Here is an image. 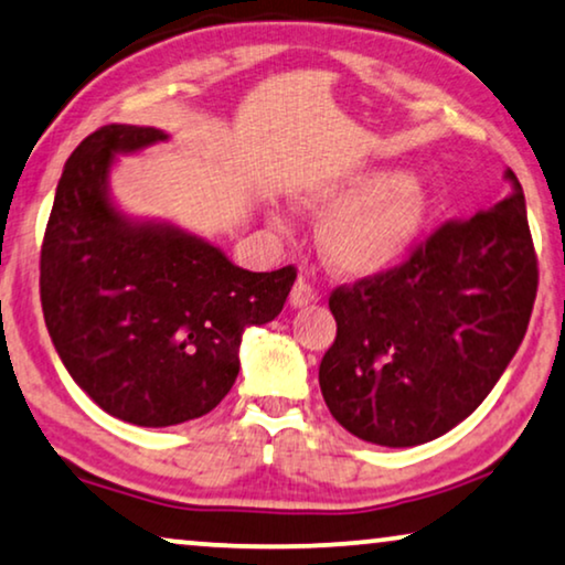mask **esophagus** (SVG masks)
<instances>
[{"label": "esophagus", "mask_w": 565, "mask_h": 565, "mask_svg": "<svg viewBox=\"0 0 565 565\" xmlns=\"http://www.w3.org/2000/svg\"><path fill=\"white\" fill-rule=\"evenodd\" d=\"M289 301H291V307H294V309H301V307L312 305V301H317V291H315V286L309 284V281H305V279H299L297 284H294Z\"/></svg>", "instance_id": "34e87169"}]
</instances>
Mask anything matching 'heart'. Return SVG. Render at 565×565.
I'll return each mask as SVG.
<instances>
[{"instance_id":"b5f03b06","label":"heart","mask_w":565,"mask_h":565,"mask_svg":"<svg viewBox=\"0 0 565 565\" xmlns=\"http://www.w3.org/2000/svg\"><path fill=\"white\" fill-rule=\"evenodd\" d=\"M297 204L328 217L320 227L324 264L348 279H369L407 256L423 235L433 200L417 173L359 169L299 194ZM271 220L281 225L276 214Z\"/></svg>"}]
</instances>
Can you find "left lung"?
<instances>
[{
  "label": "left lung",
  "mask_w": 565,
  "mask_h": 565,
  "mask_svg": "<svg viewBox=\"0 0 565 565\" xmlns=\"http://www.w3.org/2000/svg\"><path fill=\"white\" fill-rule=\"evenodd\" d=\"M512 192L471 220L445 222L407 264L338 286L335 343L320 363L330 415L365 443L412 448L452 430L487 399L522 343L537 258Z\"/></svg>",
  "instance_id": "1"
}]
</instances>
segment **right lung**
<instances>
[{
  "label": "right lung",
  "instance_id": "1",
  "mask_svg": "<svg viewBox=\"0 0 565 565\" xmlns=\"http://www.w3.org/2000/svg\"><path fill=\"white\" fill-rule=\"evenodd\" d=\"M169 140L105 125L63 166L41 248L45 328L71 379L107 415L169 427L212 412L241 371L243 332L279 317L297 271L253 274L161 220H132L109 194L117 156Z\"/></svg>",
  "mask_w": 565,
  "mask_h": 565
}]
</instances>
